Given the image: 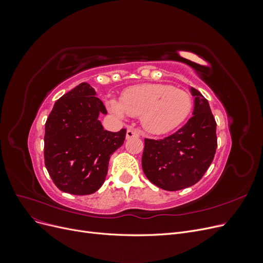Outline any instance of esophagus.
Instances as JSON below:
<instances>
[{
    "label": "esophagus",
    "instance_id": "34e87169",
    "mask_svg": "<svg viewBox=\"0 0 263 263\" xmlns=\"http://www.w3.org/2000/svg\"><path fill=\"white\" fill-rule=\"evenodd\" d=\"M139 132L136 129H128L126 133V138L130 139V138H135V137H139Z\"/></svg>",
    "mask_w": 263,
    "mask_h": 263
}]
</instances>
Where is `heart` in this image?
Listing matches in <instances>:
<instances>
[{
	"label": "heart",
	"instance_id": "1",
	"mask_svg": "<svg viewBox=\"0 0 263 263\" xmlns=\"http://www.w3.org/2000/svg\"><path fill=\"white\" fill-rule=\"evenodd\" d=\"M191 95L166 84H144L127 89L121 103L109 102L118 116H141V123L151 133H165L176 128L192 110Z\"/></svg>",
	"mask_w": 263,
	"mask_h": 263
}]
</instances>
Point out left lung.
Segmentation results:
<instances>
[{"label": "left lung", "instance_id": "obj_1", "mask_svg": "<svg viewBox=\"0 0 263 263\" xmlns=\"http://www.w3.org/2000/svg\"><path fill=\"white\" fill-rule=\"evenodd\" d=\"M193 116L162 139L145 138L141 164L147 179L165 191L194 185L208 171L217 148L216 121L208 100L195 89Z\"/></svg>", "mask_w": 263, "mask_h": 263}]
</instances>
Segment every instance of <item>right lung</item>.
Masks as SVG:
<instances>
[{"label":"right lung","instance_id":"add662e5","mask_svg":"<svg viewBox=\"0 0 263 263\" xmlns=\"http://www.w3.org/2000/svg\"><path fill=\"white\" fill-rule=\"evenodd\" d=\"M106 114L89 83H81L54 103L45 124V165L62 192L89 195L105 181L110 155L124 144L126 129L104 130Z\"/></svg>","mask_w":263,"mask_h":263}]
</instances>
